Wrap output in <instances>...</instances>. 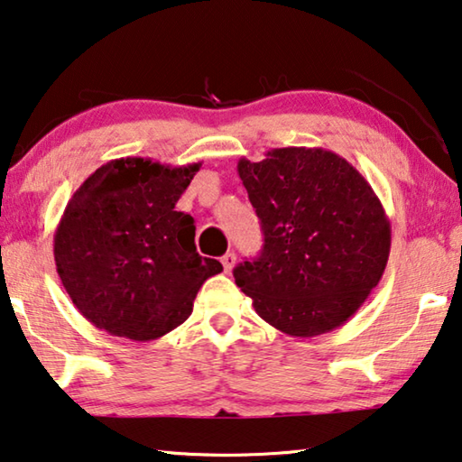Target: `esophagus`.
<instances>
[{"mask_svg": "<svg viewBox=\"0 0 462 462\" xmlns=\"http://www.w3.org/2000/svg\"><path fill=\"white\" fill-rule=\"evenodd\" d=\"M234 264H236V254H234V253H226V254L222 256V267H224V271L230 273V271L234 269Z\"/></svg>", "mask_w": 462, "mask_h": 462, "instance_id": "1", "label": "esophagus"}]
</instances>
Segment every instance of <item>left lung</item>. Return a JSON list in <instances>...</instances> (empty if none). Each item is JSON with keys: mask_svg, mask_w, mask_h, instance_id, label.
Instances as JSON below:
<instances>
[{"mask_svg": "<svg viewBox=\"0 0 462 462\" xmlns=\"http://www.w3.org/2000/svg\"><path fill=\"white\" fill-rule=\"evenodd\" d=\"M263 228L261 254L234 269L264 322L295 338L342 326L387 267L391 226L369 181L332 151L273 148L238 161Z\"/></svg>", "mask_w": 462, "mask_h": 462, "instance_id": "1", "label": "left lung"}]
</instances>
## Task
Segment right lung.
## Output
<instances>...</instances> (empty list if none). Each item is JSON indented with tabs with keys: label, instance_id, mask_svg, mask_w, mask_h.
<instances>
[{
	"label": "right lung",
	"instance_id": "right-lung-1",
	"mask_svg": "<svg viewBox=\"0 0 462 462\" xmlns=\"http://www.w3.org/2000/svg\"><path fill=\"white\" fill-rule=\"evenodd\" d=\"M199 167L116 159L69 199L54 263L75 308L99 330L161 338L191 316L199 287L222 271L195 250L193 217L175 209Z\"/></svg>",
	"mask_w": 462,
	"mask_h": 462
}]
</instances>
